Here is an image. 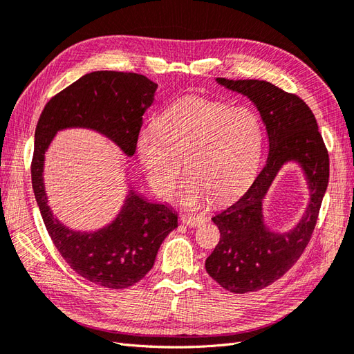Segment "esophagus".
<instances>
[{
    "mask_svg": "<svg viewBox=\"0 0 354 354\" xmlns=\"http://www.w3.org/2000/svg\"><path fill=\"white\" fill-rule=\"evenodd\" d=\"M180 220H181V223L186 224V226H189V227H199L203 223H205V218L201 216H181Z\"/></svg>",
    "mask_w": 354,
    "mask_h": 354,
    "instance_id": "esophagus-1",
    "label": "esophagus"
}]
</instances>
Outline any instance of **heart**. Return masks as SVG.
Listing matches in <instances>:
<instances>
[{"label":"heart","instance_id":"1","mask_svg":"<svg viewBox=\"0 0 354 354\" xmlns=\"http://www.w3.org/2000/svg\"><path fill=\"white\" fill-rule=\"evenodd\" d=\"M263 145V125L252 111L185 97L158 116L156 128L140 131L137 153L149 185L165 201L174 198L185 164L189 181L181 202L195 208L241 195L259 168Z\"/></svg>","mask_w":354,"mask_h":354}]
</instances>
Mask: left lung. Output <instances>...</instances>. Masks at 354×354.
Here are the masks:
<instances>
[{"instance_id": "8db88e82", "label": "left lung", "mask_w": 354, "mask_h": 354, "mask_svg": "<svg viewBox=\"0 0 354 354\" xmlns=\"http://www.w3.org/2000/svg\"><path fill=\"white\" fill-rule=\"evenodd\" d=\"M217 82L254 103L269 136V156L261 173L239 201L212 217L220 242L205 261L207 273L220 286L245 294L269 286L301 257L328 187L329 156L313 112L298 95L259 80L217 78ZM291 160L304 168L310 201L294 230L276 234L263 224L262 199L279 169Z\"/></svg>"}]
</instances>
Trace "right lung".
Wrapping results in <instances>:
<instances>
[{
  "label": "right lung",
  "mask_w": 354,
  "mask_h": 354,
  "mask_svg": "<svg viewBox=\"0 0 354 354\" xmlns=\"http://www.w3.org/2000/svg\"><path fill=\"white\" fill-rule=\"evenodd\" d=\"M158 84L133 72L97 71L84 75L42 111L35 128L30 176L46 229L60 255L84 279L111 289L142 281L152 269L160 243L177 227V214L165 203L128 192L116 218L95 232H75L53 216L44 187V155L56 133L88 128L133 156L143 115L153 103Z\"/></svg>",
  "instance_id": "obj_1"
}]
</instances>
